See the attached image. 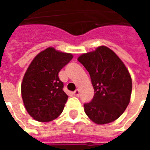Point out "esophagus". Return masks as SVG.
<instances>
[{
    "mask_svg": "<svg viewBox=\"0 0 150 150\" xmlns=\"http://www.w3.org/2000/svg\"><path fill=\"white\" fill-rule=\"evenodd\" d=\"M73 94L75 95V96H79V89L75 90V91L73 92Z\"/></svg>",
    "mask_w": 150,
    "mask_h": 150,
    "instance_id": "1",
    "label": "esophagus"
}]
</instances>
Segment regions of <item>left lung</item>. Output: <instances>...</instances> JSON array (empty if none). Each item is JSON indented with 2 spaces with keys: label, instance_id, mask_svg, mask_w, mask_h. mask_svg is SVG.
<instances>
[{
  "label": "left lung",
  "instance_id": "1",
  "mask_svg": "<svg viewBox=\"0 0 150 150\" xmlns=\"http://www.w3.org/2000/svg\"><path fill=\"white\" fill-rule=\"evenodd\" d=\"M91 76L95 94L85 103V113L93 122L104 125L122 115L130 101L132 79L119 57L106 46L78 58Z\"/></svg>",
  "mask_w": 150,
  "mask_h": 150
}]
</instances>
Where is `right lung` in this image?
I'll return each instance as SVG.
<instances>
[{
	"label": "right lung",
	"instance_id": "obj_1",
	"mask_svg": "<svg viewBox=\"0 0 150 150\" xmlns=\"http://www.w3.org/2000/svg\"><path fill=\"white\" fill-rule=\"evenodd\" d=\"M72 58L71 54L49 47L29 66L21 83V96L25 109L34 120L48 122L62 113L68 96L63 91L59 72Z\"/></svg>",
	"mask_w": 150,
	"mask_h": 150
}]
</instances>
